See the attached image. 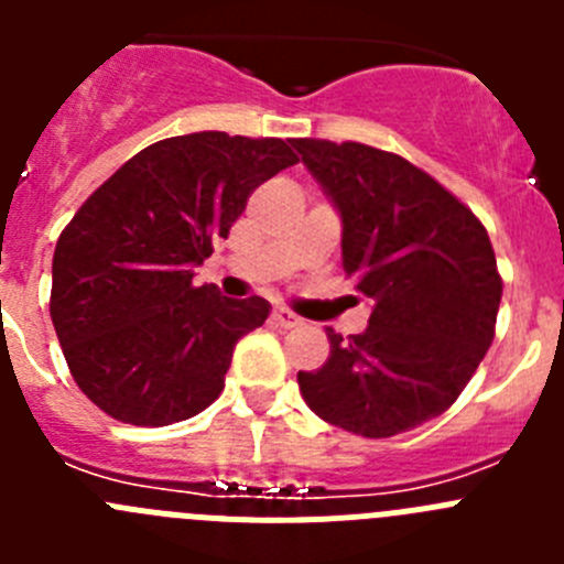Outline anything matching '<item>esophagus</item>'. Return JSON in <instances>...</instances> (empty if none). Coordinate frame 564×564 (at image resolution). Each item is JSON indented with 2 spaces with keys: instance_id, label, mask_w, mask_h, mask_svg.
I'll return each mask as SVG.
<instances>
[{
  "instance_id": "34e87169",
  "label": "esophagus",
  "mask_w": 564,
  "mask_h": 564,
  "mask_svg": "<svg viewBox=\"0 0 564 564\" xmlns=\"http://www.w3.org/2000/svg\"><path fill=\"white\" fill-rule=\"evenodd\" d=\"M271 318H273V325L282 327V330H291V327H299V325H302V318H299L296 313L285 311V307H279V311H273V313H271Z\"/></svg>"
}]
</instances>
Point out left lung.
Listing matches in <instances>:
<instances>
[{
	"label": "left lung",
	"mask_w": 564,
	"mask_h": 564,
	"mask_svg": "<svg viewBox=\"0 0 564 564\" xmlns=\"http://www.w3.org/2000/svg\"><path fill=\"white\" fill-rule=\"evenodd\" d=\"M293 149L341 217V265L370 325L299 372L322 421L392 437L446 412L495 338L502 279L486 228L435 177L364 143L296 138Z\"/></svg>",
	"instance_id": "1"
}]
</instances>
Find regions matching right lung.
<instances>
[{
	"label": "right lung",
	"mask_w": 564,
	"mask_h": 564,
	"mask_svg": "<svg viewBox=\"0 0 564 564\" xmlns=\"http://www.w3.org/2000/svg\"><path fill=\"white\" fill-rule=\"evenodd\" d=\"M299 163L288 141L192 132L141 149L89 194L53 253L50 318L84 395L132 426H169L217 401L262 296L194 288L248 194Z\"/></svg>",
	"instance_id": "1"
}]
</instances>
